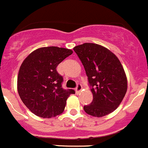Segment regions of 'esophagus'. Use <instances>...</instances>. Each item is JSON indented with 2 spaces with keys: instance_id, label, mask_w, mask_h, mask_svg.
Masks as SVG:
<instances>
[{
  "instance_id": "1",
  "label": "esophagus",
  "mask_w": 148,
  "mask_h": 148,
  "mask_svg": "<svg viewBox=\"0 0 148 148\" xmlns=\"http://www.w3.org/2000/svg\"><path fill=\"white\" fill-rule=\"evenodd\" d=\"M81 90H82V86L80 84H77V86H76V88H75L76 93H77V94H78Z\"/></svg>"
}]
</instances>
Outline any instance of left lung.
Wrapping results in <instances>:
<instances>
[{
	"mask_svg": "<svg viewBox=\"0 0 148 148\" xmlns=\"http://www.w3.org/2000/svg\"><path fill=\"white\" fill-rule=\"evenodd\" d=\"M73 50L81 61L93 101L83 106L91 116L101 117L119 106L127 90L124 68L117 57L106 48L93 43H84Z\"/></svg>",
	"mask_w": 148,
	"mask_h": 148,
	"instance_id": "obj_1",
	"label": "left lung"
}]
</instances>
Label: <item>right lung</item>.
I'll return each mask as SVG.
<instances>
[{
    "mask_svg": "<svg viewBox=\"0 0 148 148\" xmlns=\"http://www.w3.org/2000/svg\"><path fill=\"white\" fill-rule=\"evenodd\" d=\"M71 49L42 47L32 52L20 67L17 88L25 106L35 115L51 118L63 112L73 89L62 88L63 77L56 68L72 55Z\"/></svg>",
    "mask_w": 148,
    "mask_h": 148,
    "instance_id": "1",
    "label": "right lung"
}]
</instances>
